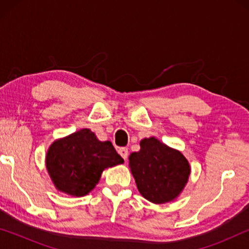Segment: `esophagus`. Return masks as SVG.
Masks as SVG:
<instances>
[{
	"label": "esophagus",
	"instance_id": "esophagus-1",
	"mask_svg": "<svg viewBox=\"0 0 249 249\" xmlns=\"http://www.w3.org/2000/svg\"><path fill=\"white\" fill-rule=\"evenodd\" d=\"M119 154L122 156V158L126 160L128 157V149L126 147H122V148L119 149Z\"/></svg>",
	"mask_w": 249,
	"mask_h": 249
}]
</instances>
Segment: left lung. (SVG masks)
I'll return each mask as SVG.
<instances>
[{
    "label": "left lung",
    "mask_w": 249,
    "mask_h": 249,
    "mask_svg": "<svg viewBox=\"0 0 249 249\" xmlns=\"http://www.w3.org/2000/svg\"><path fill=\"white\" fill-rule=\"evenodd\" d=\"M128 159L138 191L156 204L175 200L190 176L187 158L155 137L141 141V150Z\"/></svg>",
    "instance_id": "1"
}]
</instances>
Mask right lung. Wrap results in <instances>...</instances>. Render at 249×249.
Segmentation results:
<instances>
[{"label":"right lung","instance_id":"obj_1","mask_svg":"<svg viewBox=\"0 0 249 249\" xmlns=\"http://www.w3.org/2000/svg\"><path fill=\"white\" fill-rule=\"evenodd\" d=\"M111 142H100L83 128L50 145L46 167L57 190L83 196L99 182L104 169L123 163Z\"/></svg>","mask_w":249,"mask_h":249}]
</instances>
